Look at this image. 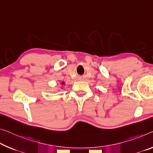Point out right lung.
Instances as JSON below:
<instances>
[{"label": "right lung", "instance_id": "1", "mask_svg": "<svg viewBox=\"0 0 153 153\" xmlns=\"http://www.w3.org/2000/svg\"><path fill=\"white\" fill-rule=\"evenodd\" d=\"M62 84L63 85V84H64V83H63V82H62Z\"/></svg>", "mask_w": 153, "mask_h": 153}]
</instances>
